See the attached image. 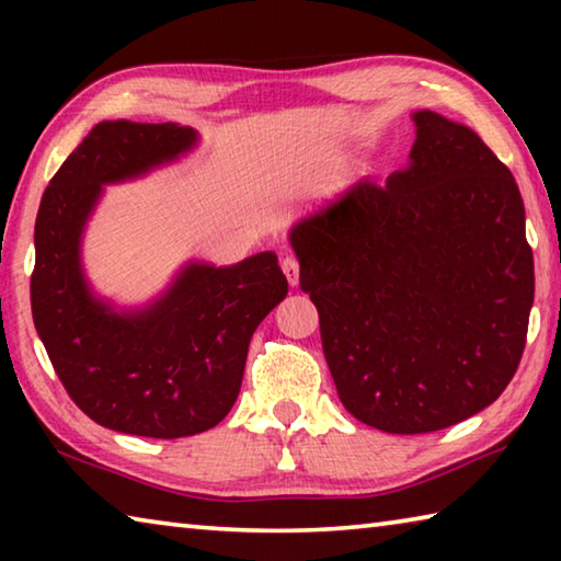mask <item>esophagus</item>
<instances>
[{"mask_svg": "<svg viewBox=\"0 0 561 561\" xmlns=\"http://www.w3.org/2000/svg\"><path fill=\"white\" fill-rule=\"evenodd\" d=\"M282 272H284V277H287L291 287H297V284H299V262H297V257L287 254V257L282 260Z\"/></svg>", "mask_w": 561, "mask_h": 561, "instance_id": "esophagus-1", "label": "esophagus"}]
</instances>
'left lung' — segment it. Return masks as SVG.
Instances as JSON below:
<instances>
[{"label": "left lung", "instance_id": "left-lung-1", "mask_svg": "<svg viewBox=\"0 0 561 561\" xmlns=\"http://www.w3.org/2000/svg\"><path fill=\"white\" fill-rule=\"evenodd\" d=\"M408 165L291 227L346 411L443 431L495 403L525 351L535 262L515 178L478 133L415 111Z\"/></svg>", "mask_w": 561, "mask_h": 561}]
</instances>
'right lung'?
Returning a JSON list of instances; mask_svg holds the SVG:
<instances>
[{"label": "right lung", "instance_id": "add662e5", "mask_svg": "<svg viewBox=\"0 0 561 561\" xmlns=\"http://www.w3.org/2000/svg\"><path fill=\"white\" fill-rule=\"evenodd\" d=\"M197 140L180 123L101 121L42 195L34 327L66 393L103 428L144 438L215 428L240 393L254 329L287 297L274 252L230 267L185 262L144 307L118 309L93 291L81 242L103 185L175 163Z\"/></svg>", "mask_w": 561, "mask_h": 561}]
</instances>
